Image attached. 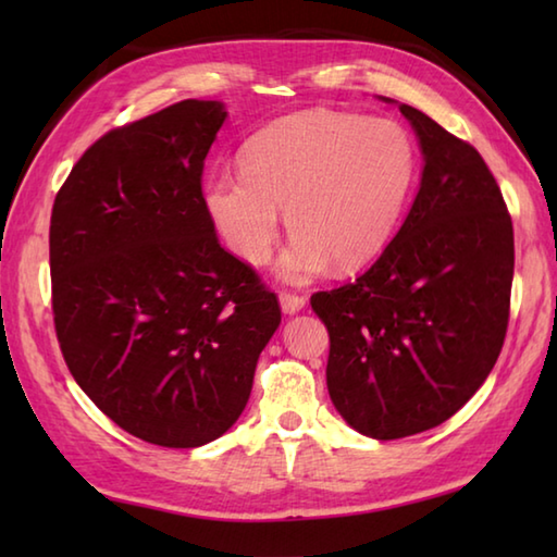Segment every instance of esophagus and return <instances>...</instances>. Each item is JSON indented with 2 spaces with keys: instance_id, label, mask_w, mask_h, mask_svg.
Wrapping results in <instances>:
<instances>
[{
  "instance_id": "1",
  "label": "esophagus",
  "mask_w": 557,
  "mask_h": 557,
  "mask_svg": "<svg viewBox=\"0 0 557 557\" xmlns=\"http://www.w3.org/2000/svg\"><path fill=\"white\" fill-rule=\"evenodd\" d=\"M280 304H282V311H285V313H299L306 306V297H304V294H297V292H282Z\"/></svg>"
}]
</instances>
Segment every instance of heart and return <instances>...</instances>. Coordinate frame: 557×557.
Returning <instances> with one entry per match:
<instances>
[{"label": "heart", "instance_id": "b5f03b06", "mask_svg": "<svg viewBox=\"0 0 557 557\" xmlns=\"http://www.w3.org/2000/svg\"><path fill=\"white\" fill-rule=\"evenodd\" d=\"M239 172L206 184V208L222 239L248 265L265 263L285 208L294 239L280 272L306 282L333 263L357 270L383 253L417 174L405 126L313 110L265 126L242 148Z\"/></svg>", "mask_w": 557, "mask_h": 557}]
</instances>
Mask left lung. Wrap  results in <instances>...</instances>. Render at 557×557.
Segmentation results:
<instances>
[{
    "instance_id": "left-lung-1",
    "label": "left lung",
    "mask_w": 557,
    "mask_h": 557,
    "mask_svg": "<svg viewBox=\"0 0 557 557\" xmlns=\"http://www.w3.org/2000/svg\"><path fill=\"white\" fill-rule=\"evenodd\" d=\"M399 112L423 152L409 215L363 275L311 297L330 335V399L377 441L435 429L483 385L515 272L512 218L479 150L409 104Z\"/></svg>"
}]
</instances>
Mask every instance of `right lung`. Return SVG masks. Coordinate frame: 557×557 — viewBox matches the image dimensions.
Listing matches in <instances>:
<instances>
[{
    "label": "right lung",
    "instance_id": "obj_1",
    "mask_svg": "<svg viewBox=\"0 0 557 557\" xmlns=\"http://www.w3.org/2000/svg\"><path fill=\"white\" fill-rule=\"evenodd\" d=\"M222 102L182 100L98 138L50 220L59 349L96 407L140 441L198 447L239 419L282 311L224 251L203 164Z\"/></svg>",
    "mask_w": 557,
    "mask_h": 557
}]
</instances>
